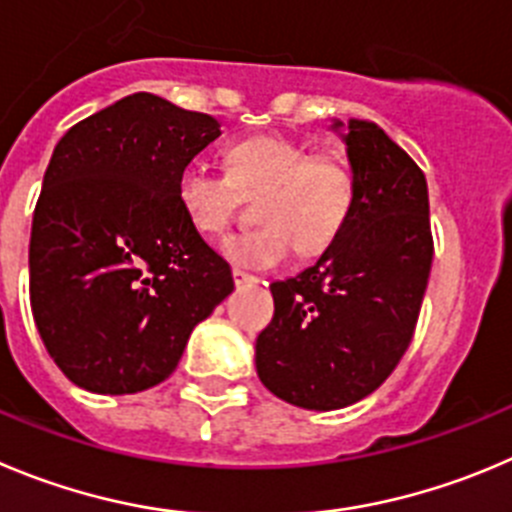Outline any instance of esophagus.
Here are the masks:
<instances>
[{
	"mask_svg": "<svg viewBox=\"0 0 512 512\" xmlns=\"http://www.w3.org/2000/svg\"><path fill=\"white\" fill-rule=\"evenodd\" d=\"M232 278H234V283H237V285H252V283H257L255 275H250V272L240 270V267H234V270H232Z\"/></svg>",
	"mask_w": 512,
	"mask_h": 512,
	"instance_id": "34e87169",
	"label": "esophagus"
}]
</instances>
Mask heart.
I'll return each mask as SVG.
<instances>
[{"mask_svg": "<svg viewBox=\"0 0 512 512\" xmlns=\"http://www.w3.org/2000/svg\"><path fill=\"white\" fill-rule=\"evenodd\" d=\"M229 174L189 164L176 179V202L186 222L219 237L240 212L242 194L257 197L260 227L227 242L237 265L270 267L295 250L318 255L346 227L356 186L338 156L313 154L288 136L260 133L237 141L227 154Z\"/></svg>", "mask_w": 512, "mask_h": 512, "instance_id": "b5f03b06", "label": "heart"}]
</instances>
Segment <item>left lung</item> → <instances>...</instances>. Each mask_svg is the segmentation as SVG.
I'll return each instance as SVG.
<instances>
[{
	"label": "left lung",
	"mask_w": 512,
	"mask_h": 512,
	"mask_svg": "<svg viewBox=\"0 0 512 512\" xmlns=\"http://www.w3.org/2000/svg\"><path fill=\"white\" fill-rule=\"evenodd\" d=\"M343 141L351 217L321 260L270 285L275 315L255 346L262 384L315 412L356 404L389 379L412 343L434 255L427 179L412 156L369 121L348 123Z\"/></svg>",
	"instance_id": "obj_1"
}]
</instances>
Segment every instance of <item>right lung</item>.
<instances>
[{"label":"right lung","mask_w":512,"mask_h":512,"mask_svg":"<svg viewBox=\"0 0 512 512\" xmlns=\"http://www.w3.org/2000/svg\"><path fill=\"white\" fill-rule=\"evenodd\" d=\"M219 133L214 116L133 93L57 141L32 217L30 303L73 384L93 394L161 384L234 290L229 262L176 202L181 169Z\"/></svg>","instance_id":"add662e5"}]
</instances>
